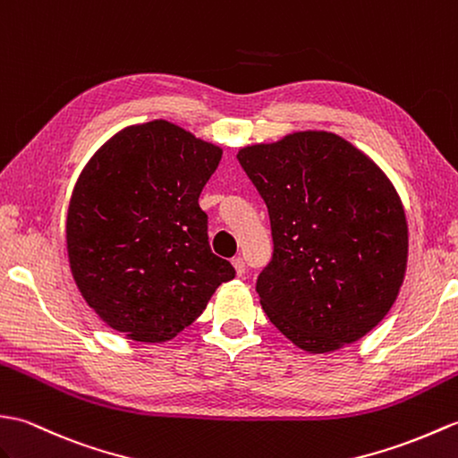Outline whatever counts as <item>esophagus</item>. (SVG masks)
I'll use <instances>...</instances> for the list:
<instances>
[{
	"label": "esophagus",
	"mask_w": 458,
	"mask_h": 458,
	"mask_svg": "<svg viewBox=\"0 0 458 458\" xmlns=\"http://www.w3.org/2000/svg\"><path fill=\"white\" fill-rule=\"evenodd\" d=\"M233 267H235V270H237V276H245V272H247L245 259H241V257L233 259Z\"/></svg>",
	"instance_id": "obj_1"
}]
</instances>
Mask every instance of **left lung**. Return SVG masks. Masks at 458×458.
Masks as SVG:
<instances>
[{
	"label": "left lung",
	"mask_w": 458,
	"mask_h": 458,
	"mask_svg": "<svg viewBox=\"0 0 458 458\" xmlns=\"http://www.w3.org/2000/svg\"><path fill=\"white\" fill-rule=\"evenodd\" d=\"M237 158L268 208L274 249L257 292L274 327L308 352L364 337L398 298L408 262L392 182L327 131L245 147Z\"/></svg>",
	"instance_id": "obj_1"
}]
</instances>
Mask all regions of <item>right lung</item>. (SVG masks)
Listing matches in <instances>:
<instances>
[{
  "label": "right lung",
  "instance_id": "1",
  "mask_svg": "<svg viewBox=\"0 0 458 458\" xmlns=\"http://www.w3.org/2000/svg\"><path fill=\"white\" fill-rule=\"evenodd\" d=\"M219 160V147L155 119L119 131L82 170L68 208V260L111 329L168 341L235 278L211 252L198 203Z\"/></svg>",
  "mask_w": 458,
  "mask_h": 458
}]
</instances>
